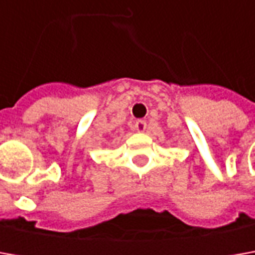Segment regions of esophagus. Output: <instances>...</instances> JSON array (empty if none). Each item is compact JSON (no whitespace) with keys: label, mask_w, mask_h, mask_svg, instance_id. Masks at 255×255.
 Wrapping results in <instances>:
<instances>
[{"label":"esophagus","mask_w":255,"mask_h":255,"mask_svg":"<svg viewBox=\"0 0 255 255\" xmlns=\"http://www.w3.org/2000/svg\"><path fill=\"white\" fill-rule=\"evenodd\" d=\"M146 128H147L146 121H136V123H134V130H137V132L143 133L146 130Z\"/></svg>","instance_id":"34e87169"}]
</instances>
